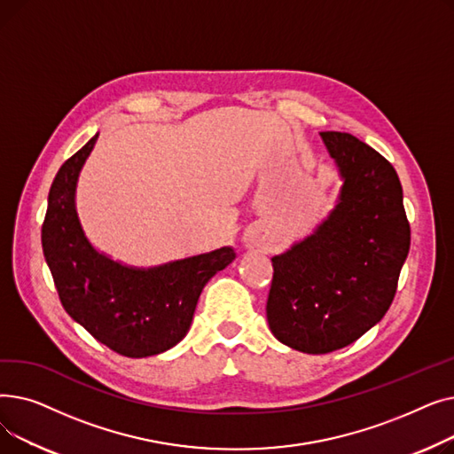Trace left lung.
I'll return each mask as SVG.
<instances>
[{"label":"left lung","instance_id":"1","mask_svg":"<svg viewBox=\"0 0 454 454\" xmlns=\"http://www.w3.org/2000/svg\"><path fill=\"white\" fill-rule=\"evenodd\" d=\"M342 187L305 239L272 257L267 320L293 349L322 355L361 339L388 311L411 248L392 163L346 132H320Z\"/></svg>","mask_w":454,"mask_h":454}]
</instances>
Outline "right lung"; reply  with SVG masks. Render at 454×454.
I'll return each instance as SVG.
<instances>
[{"label":"right lung","mask_w":454,"mask_h":454,"mask_svg":"<svg viewBox=\"0 0 454 454\" xmlns=\"http://www.w3.org/2000/svg\"><path fill=\"white\" fill-rule=\"evenodd\" d=\"M95 134L59 169L47 197L42 248L66 313L119 355L141 359L176 346L191 327L206 283L235 259L231 247L151 269L119 263L95 248L75 206Z\"/></svg>","instance_id":"right-lung-1"}]
</instances>
